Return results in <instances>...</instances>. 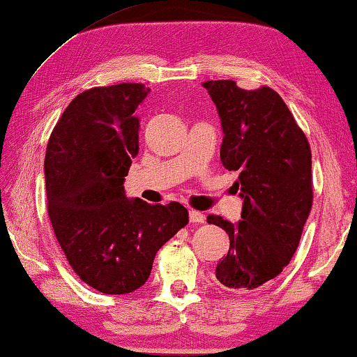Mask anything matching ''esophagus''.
I'll list each match as a JSON object with an SVG mask.
<instances>
[{
  "label": "esophagus",
  "instance_id": "obj_1",
  "mask_svg": "<svg viewBox=\"0 0 357 357\" xmlns=\"http://www.w3.org/2000/svg\"><path fill=\"white\" fill-rule=\"evenodd\" d=\"M188 216H190V222H193V224L204 222V214L197 211V209H190Z\"/></svg>",
  "mask_w": 357,
  "mask_h": 357
}]
</instances>
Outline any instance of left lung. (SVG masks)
<instances>
[{
  "label": "left lung",
  "mask_w": 357,
  "mask_h": 357,
  "mask_svg": "<svg viewBox=\"0 0 357 357\" xmlns=\"http://www.w3.org/2000/svg\"><path fill=\"white\" fill-rule=\"evenodd\" d=\"M221 116V162L237 172L242 221L209 214L227 232L216 280L229 289H257L289 265L314 203L312 153L284 100L271 87L242 89L232 79L203 82Z\"/></svg>",
  "instance_id": "1"
}]
</instances>
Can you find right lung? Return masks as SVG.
I'll return each mask as SVG.
<instances>
[{"label":"right lung","mask_w":357,"mask_h":357,"mask_svg":"<svg viewBox=\"0 0 357 357\" xmlns=\"http://www.w3.org/2000/svg\"><path fill=\"white\" fill-rule=\"evenodd\" d=\"M139 82L77 94L53 128L45 154L48 218L73 271L104 294H128L148 281L155 253L188 224L177 202L125 197L139 151Z\"/></svg>","instance_id":"right-lung-1"}]
</instances>
